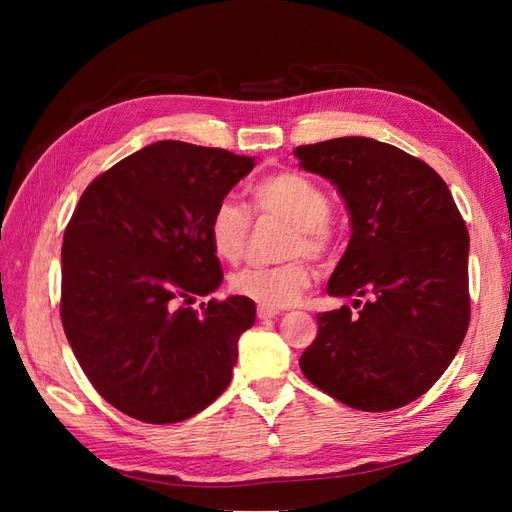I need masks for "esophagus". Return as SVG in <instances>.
Returning <instances> with one entry per match:
<instances>
[{
    "mask_svg": "<svg viewBox=\"0 0 512 512\" xmlns=\"http://www.w3.org/2000/svg\"><path fill=\"white\" fill-rule=\"evenodd\" d=\"M257 317L262 319V321L275 319V317H279V310H277V308H264V306H259V308H257Z\"/></svg>",
    "mask_w": 512,
    "mask_h": 512,
    "instance_id": "1",
    "label": "esophagus"
}]
</instances>
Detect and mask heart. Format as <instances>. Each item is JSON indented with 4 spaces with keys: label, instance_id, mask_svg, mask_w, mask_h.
<instances>
[{
    "label": "heart",
    "instance_id": "1",
    "mask_svg": "<svg viewBox=\"0 0 512 512\" xmlns=\"http://www.w3.org/2000/svg\"><path fill=\"white\" fill-rule=\"evenodd\" d=\"M250 198L259 215H273L290 224L281 255L292 257L275 266L242 268L228 279L233 295L264 308L292 306L310 288L312 270L297 255L323 262L334 250V228L328 220L330 198L317 180L299 171H275L253 184ZM206 235L217 259L239 262L250 237V217L233 200L215 204Z\"/></svg>",
    "mask_w": 512,
    "mask_h": 512
}]
</instances>
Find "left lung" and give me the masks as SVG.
I'll return each instance as SVG.
<instances>
[{
  "mask_svg": "<svg viewBox=\"0 0 512 512\" xmlns=\"http://www.w3.org/2000/svg\"><path fill=\"white\" fill-rule=\"evenodd\" d=\"M295 156L345 200L352 237L328 295L356 297L361 308L317 314L301 372L347 407H405L444 374L469 328L466 224L447 182L394 145L345 136Z\"/></svg>",
  "mask_w": 512,
  "mask_h": 512,
  "instance_id": "obj_1",
  "label": "left lung"
}]
</instances>
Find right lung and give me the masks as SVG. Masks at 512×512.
<instances>
[{
  "instance_id": "obj_1",
  "label": "right lung",
  "mask_w": 512,
  "mask_h": 512,
  "mask_svg": "<svg viewBox=\"0 0 512 512\" xmlns=\"http://www.w3.org/2000/svg\"><path fill=\"white\" fill-rule=\"evenodd\" d=\"M253 167L226 149L160 140L76 204L61 248L63 330L94 389L129 418L187 420L231 383L255 303H189L222 284L206 224Z\"/></svg>"
}]
</instances>
